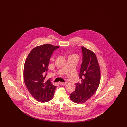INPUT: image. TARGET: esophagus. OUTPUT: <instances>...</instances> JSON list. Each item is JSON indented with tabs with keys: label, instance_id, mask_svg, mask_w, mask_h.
Instances as JSON below:
<instances>
[{
	"label": "esophagus",
	"instance_id": "esophagus-1",
	"mask_svg": "<svg viewBox=\"0 0 127 127\" xmlns=\"http://www.w3.org/2000/svg\"><path fill=\"white\" fill-rule=\"evenodd\" d=\"M60 84L61 85H66L67 84V82H60Z\"/></svg>",
	"mask_w": 127,
	"mask_h": 127
}]
</instances>
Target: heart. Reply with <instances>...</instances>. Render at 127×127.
Here are the masks:
<instances>
[{
    "label": "heart",
    "instance_id": "b5f03b06",
    "mask_svg": "<svg viewBox=\"0 0 127 127\" xmlns=\"http://www.w3.org/2000/svg\"><path fill=\"white\" fill-rule=\"evenodd\" d=\"M70 57H75V58H77V59H78V55L76 54H74L71 55Z\"/></svg>",
    "mask_w": 127,
    "mask_h": 127
}]
</instances>
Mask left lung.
I'll use <instances>...</instances> for the list:
<instances>
[{"label": "left lung", "mask_w": 127, "mask_h": 127, "mask_svg": "<svg viewBox=\"0 0 127 127\" xmlns=\"http://www.w3.org/2000/svg\"><path fill=\"white\" fill-rule=\"evenodd\" d=\"M82 62L79 72L80 83L76 84V90L70 94V99L77 103H83L96 92L100 81V70L95 54L81 47Z\"/></svg>", "instance_id": "1"}]
</instances>
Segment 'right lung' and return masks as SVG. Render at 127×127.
<instances>
[{
    "mask_svg": "<svg viewBox=\"0 0 127 127\" xmlns=\"http://www.w3.org/2000/svg\"><path fill=\"white\" fill-rule=\"evenodd\" d=\"M59 48L49 44L37 46L31 50L25 61V84L31 95L39 102H47L53 97L56 86L50 80L46 81L45 74L48 71L51 55Z\"/></svg>",
    "mask_w": 127,
    "mask_h": 127,
    "instance_id": "right-lung-1",
    "label": "right lung"
}]
</instances>
